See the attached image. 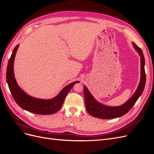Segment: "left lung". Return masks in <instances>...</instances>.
<instances>
[{"label": "left lung", "mask_w": 154, "mask_h": 154, "mask_svg": "<svg viewBox=\"0 0 154 154\" xmlns=\"http://www.w3.org/2000/svg\"><path fill=\"white\" fill-rule=\"evenodd\" d=\"M134 48L137 51L141 56V80L136 92L129 100L122 106H108L98 103L88 91L87 88L84 86V97L86 105V109L88 114L93 117L100 119H113L121 117L132 108L138 98L142 94L146 83V74L144 70V57L142 50L138 46L133 43Z\"/></svg>", "instance_id": "obj_1"}]
</instances>
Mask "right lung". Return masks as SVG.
I'll list each match as a JSON object with an SVG mask.
<instances>
[{"mask_svg": "<svg viewBox=\"0 0 154 154\" xmlns=\"http://www.w3.org/2000/svg\"><path fill=\"white\" fill-rule=\"evenodd\" d=\"M18 48V45H17L13 51L9 60L6 71L7 82L14 100L21 108L32 113L49 115L57 112L61 109L64 100L70 90L75 83L79 82L76 81L70 83L69 85L63 88L58 96L51 100H41L29 96L18 85L14 76L13 63Z\"/></svg>", "mask_w": 154, "mask_h": 154, "instance_id": "add662e5", "label": "right lung"}]
</instances>
